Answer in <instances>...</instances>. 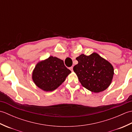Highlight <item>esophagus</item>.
Instances as JSON below:
<instances>
[{
    "label": "esophagus",
    "instance_id": "obj_1",
    "mask_svg": "<svg viewBox=\"0 0 132 132\" xmlns=\"http://www.w3.org/2000/svg\"><path fill=\"white\" fill-rule=\"evenodd\" d=\"M70 70L71 71H73V67H72V66L70 67Z\"/></svg>",
    "mask_w": 132,
    "mask_h": 132
}]
</instances>
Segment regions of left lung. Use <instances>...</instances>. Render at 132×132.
I'll list each match as a JSON object with an SVG mask.
<instances>
[{
    "instance_id": "left-lung-1",
    "label": "left lung",
    "mask_w": 132,
    "mask_h": 132,
    "mask_svg": "<svg viewBox=\"0 0 132 132\" xmlns=\"http://www.w3.org/2000/svg\"><path fill=\"white\" fill-rule=\"evenodd\" d=\"M78 63L73 70L84 87L91 92L104 91L111 85L114 74L112 64L96 53L81 54L76 58Z\"/></svg>"
}]
</instances>
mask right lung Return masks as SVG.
I'll return each mask as SVG.
<instances>
[{"mask_svg": "<svg viewBox=\"0 0 132 132\" xmlns=\"http://www.w3.org/2000/svg\"><path fill=\"white\" fill-rule=\"evenodd\" d=\"M71 71L64 66L63 60L50 56L36 64L32 72V79L38 87L45 91L57 88Z\"/></svg>", "mask_w": 132, "mask_h": 132, "instance_id": "1", "label": "right lung"}]
</instances>
